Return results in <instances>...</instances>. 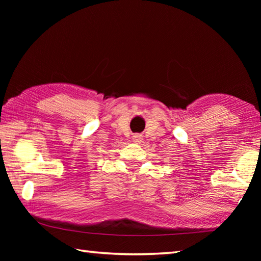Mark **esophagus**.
I'll return each instance as SVG.
<instances>
[{
    "label": "esophagus",
    "mask_w": 261,
    "mask_h": 261,
    "mask_svg": "<svg viewBox=\"0 0 261 261\" xmlns=\"http://www.w3.org/2000/svg\"><path fill=\"white\" fill-rule=\"evenodd\" d=\"M132 141H134L135 143H140L142 141V136L141 135H135L134 137H132Z\"/></svg>",
    "instance_id": "1"
}]
</instances>
